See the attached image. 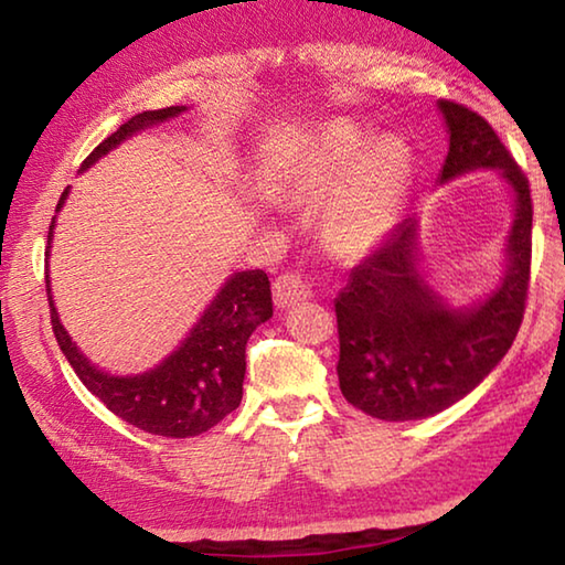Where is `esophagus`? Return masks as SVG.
<instances>
[{"mask_svg":"<svg viewBox=\"0 0 565 565\" xmlns=\"http://www.w3.org/2000/svg\"><path fill=\"white\" fill-rule=\"evenodd\" d=\"M311 296V286L309 281L303 279L301 274H294V271H286L279 274L274 281V303L279 306V309H289V306L306 301Z\"/></svg>","mask_w":565,"mask_h":565,"instance_id":"34e87169","label":"esophagus"}]
</instances>
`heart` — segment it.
I'll return each instance as SVG.
<instances>
[{
	"label": "heart",
	"mask_w": 565,
	"mask_h": 565,
	"mask_svg": "<svg viewBox=\"0 0 565 565\" xmlns=\"http://www.w3.org/2000/svg\"><path fill=\"white\" fill-rule=\"evenodd\" d=\"M369 131L351 121L327 124L291 179V196L321 202L323 236L341 256H361L388 234L411 177V151L396 137L369 145Z\"/></svg>",
	"instance_id": "heart-1"
}]
</instances>
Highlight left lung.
<instances>
[{"label":"left lung","mask_w":565,"mask_h":565,"mask_svg":"<svg viewBox=\"0 0 565 565\" xmlns=\"http://www.w3.org/2000/svg\"><path fill=\"white\" fill-rule=\"evenodd\" d=\"M448 127L441 181L501 169L515 194L509 274L471 309H448L416 269V222L406 218L351 274L337 299L343 398L381 420H416L454 406L499 366L521 329L531 281L533 202L523 169L481 114L438 102Z\"/></svg>","instance_id":"1"}]
</instances>
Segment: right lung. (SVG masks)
Instances as JSON below:
<instances>
[{"label":"right lung","instance_id":"obj_1","mask_svg":"<svg viewBox=\"0 0 565 565\" xmlns=\"http://www.w3.org/2000/svg\"><path fill=\"white\" fill-rule=\"evenodd\" d=\"M184 107H167L154 111H141L102 141L92 154L82 161V169L94 164L99 157L107 154L134 131L149 127V124L177 117ZM66 189L60 199L64 204ZM50 226V242H52ZM50 256V246H46ZM46 296H50V276H46ZM52 331L60 343L62 353L70 361L74 374L97 396L111 414L127 420V424L141 428V431L167 436V438H189L214 428L218 420L226 418L242 404V386L246 371V341L252 331L271 317V289L269 276L262 269L238 271L224 284L212 306L204 311L202 321L196 323L191 337L159 363L154 371L141 376H109L94 369L82 356L72 339L66 337L64 327L56 317V309L50 296Z\"/></svg>","mask_w":565,"mask_h":565}]
</instances>
